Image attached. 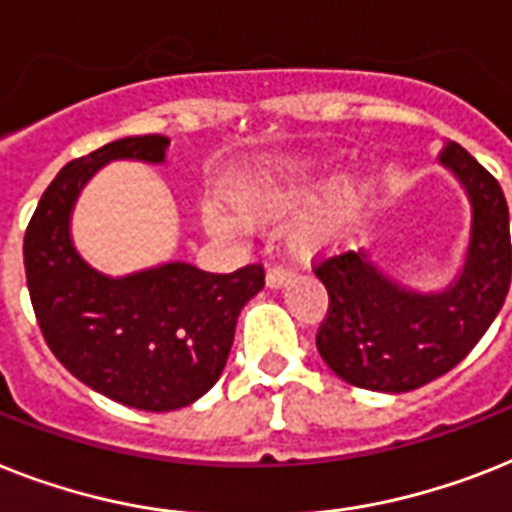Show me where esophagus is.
Instances as JSON below:
<instances>
[{
  "label": "esophagus",
  "instance_id": "obj_1",
  "mask_svg": "<svg viewBox=\"0 0 512 512\" xmlns=\"http://www.w3.org/2000/svg\"><path fill=\"white\" fill-rule=\"evenodd\" d=\"M289 281H292V270L281 268V265H273V268H268L265 284H268L270 289H281V286H286Z\"/></svg>",
  "mask_w": 512,
  "mask_h": 512
}]
</instances>
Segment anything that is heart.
I'll use <instances>...</instances> for the list:
<instances>
[{
    "mask_svg": "<svg viewBox=\"0 0 512 512\" xmlns=\"http://www.w3.org/2000/svg\"><path fill=\"white\" fill-rule=\"evenodd\" d=\"M323 173V160L313 155L270 157L255 162L228 181L226 194L234 210L249 223H265L294 213L315 191ZM363 184L360 178L342 173L331 178L310 199V205L294 218L286 231V247L297 260H321V257L347 247L360 213ZM205 226L213 234L228 236L242 231V220L226 207L210 205L202 213Z\"/></svg>",
    "mask_w": 512,
    "mask_h": 512,
    "instance_id": "obj_1",
    "label": "heart"
}]
</instances>
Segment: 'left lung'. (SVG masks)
<instances>
[{
    "label": "left lung",
    "instance_id": "8db88e82",
    "mask_svg": "<svg viewBox=\"0 0 512 512\" xmlns=\"http://www.w3.org/2000/svg\"><path fill=\"white\" fill-rule=\"evenodd\" d=\"M471 202V239L458 278L442 292H415L344 252L315 265L328 292L315 344L347 384L371 392H413L444 376L479 344L505 305L512 276L510 215L497 178L460 144L439 155Z\"/></svg>",
    "mask_w": 512,
    "mask_h": 512
}]
</instances>
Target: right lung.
Listing matches in <instances>:
<instances>
[{
  "label": "right lung",
  "mask_w": 512,
  "mask_h": 512,
  "mask_svg": "<svg viewBox=\"0 0 512 512\" xmlns=\"http://www.w3.org/2000/svg\"><path fill=\"white\" fill-rule=\"evenodd\" d=\"M168 144L160 134L128 136L70 160L23 239L33 313L54 357L94 392L149 413L213 389L242 307L265 286L263 265L205 273L176 260L112 278L78 255L70 215L91 176L112 160L165 162Z\"/></svg>",
  "instance_id": "1"
}]
</instances>
